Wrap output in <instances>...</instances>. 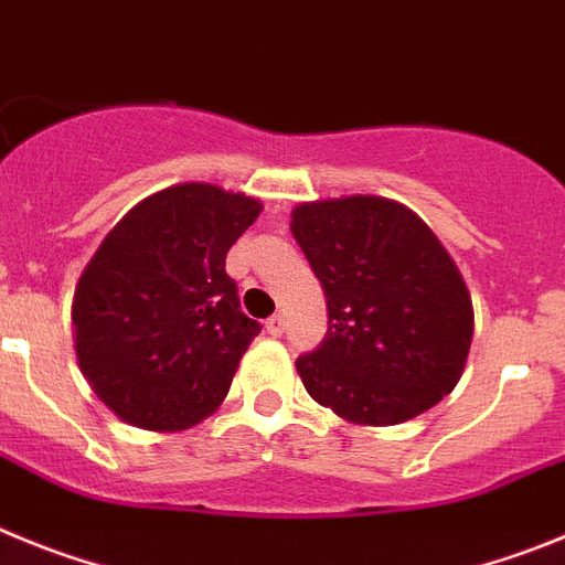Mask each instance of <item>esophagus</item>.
Listing matches in <instances>:
<instances>
[{
	"label": "esophagus",
	"mask_w": 565,
	"mask_h": 565,
	"mask_svg": "<svg viewBox=\"0 0 565 565\" xmlns=\"http://www.w3.org/2000/svg\"><path fill=\"white\" fill-rule=\"evenodd\" d=\"M264 329H267V334H270V338H281V332H284V315H273V318L267 320V323H264Z\"/></svg>",
	"instance_id": "esophagus-1"
}]
</instances>
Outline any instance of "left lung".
<instances>
[{"label": "left lung", "instance_id": "obj_1", "mask_svg": "<svg viewBox=\"0 0 565 565\" xmlns=\"http://www.w3.org/2000/svg\"><path fill=\"white\" fill-rule=\"evenodd\" d=\"M289 231L327 295V338L295 360L315 403L385 428L456 388L472 343L470 292L408 205L374 194L298 202Z\"/></svg>", "mask_w": 565, "mask_h": 565}]
</instances>
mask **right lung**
<instances>
[{
    "label": "right lung",
    "mask_w": 565,
    "mask_h": 565,
    "mask_svg": "<svg viewBox=\"0 0 565 565\" xmlns=\"http://www.w3.org/2000/svg\"><path fill=\"white\" fill-rule=\"evenodd\" d=\"M262 202L213 182H177L106 233L73 298L78 369L131 428L177 434L220 408L258 334L225 256Z\"/></svg>",
    "instance_id": "add662e5"
}]
</instances>
